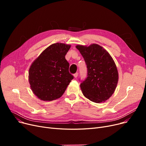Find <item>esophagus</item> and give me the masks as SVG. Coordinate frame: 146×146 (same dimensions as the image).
Instances as JSON below:
<instances>
[{"label":"esophagus","mask_w":146,"mask_h":146,"mask_svg":"<svg viewBox=\"0 0 146 146\" xmlns=\"http://www.w3.org/2000/svg\"><path fill=\"white\" fill-rule=\"evenodd\" d=\"M78 74H79V73H74V77L75 78H78Z\"/></svg>","instance_id":"1"}]
</instances>
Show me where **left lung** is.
<instances>
[{"label": "left lung", "mask_w": 146, "mask_h": 146, "mask_svg": "<svg viewBox=\"0 0 146 146\" xmlns=\"http://www.w3.org/2000/svg\"><path fill=\"white\" fill-rule=\"evenodd\" d=\"M87 67V78L80 83L83 95L90 101L101 103L112 96L118 81L115 63L108 51L96 44L76 46Z\"/></svg>", "instance_id": "obj_1"}]
</instances>
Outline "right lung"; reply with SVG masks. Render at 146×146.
<instances>
[{"label":"right lung","instance_id":"1","mask_svg":"<svg viewBox=\"0 0 146 146\" xmlns=\"http://www.w3.org/2000/svg\"><path fill=\"white\" fill-rule=\"evenodd\" d=\"M70 45H50L34 61L29 70V82L33 93L41 100L51 101L63 95L74 78L69 73L65 56Z\"/></svg>","mask_w":146,"mask_h":146}]
</instances>
